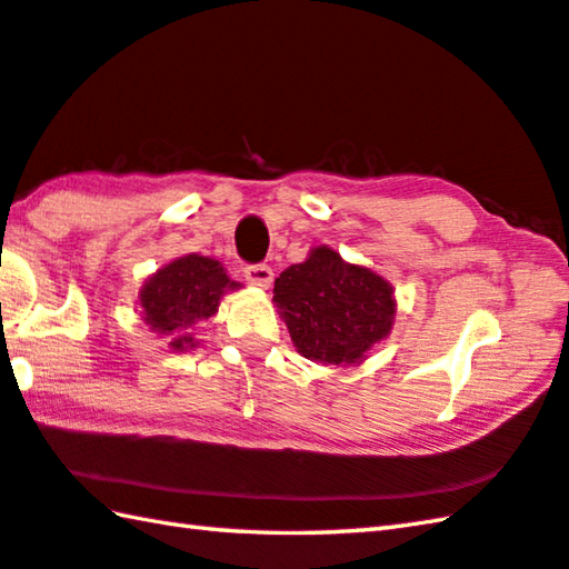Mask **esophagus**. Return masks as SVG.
Segmentation results:
<instances>
[{"label":"esophagus","instance_id":"obj_1","mask_svg":"<svg viewBox=\"0 0 569 569\" xmlns=\"http://www.w3.org/2000/svg\"><path fill=\"white\" fill-rule=\"evenodd\" d=\"M243 276H247V281L251 286H259V288H269L273 283V269L266 263H253L243 269Z\"/></svg>","mask_w":569,"mask_h":569}]
</instances>
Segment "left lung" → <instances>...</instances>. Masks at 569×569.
I'll use <instances>...</instances> for the list:
<instances>
[{"label": "left lung", "instance_id": "left-lung-1", "mask_svg": "<svg viewBox=\"0 0 569 569\" xmlns=\"http://www.w3.org/2000/svg\"><path fill=\"white\" fill-rule=\"evenodd\" d=\"M273 303L296 350L320 365H362L397 318L392 283L326 243L276 278Z\"/></svg>", "mask_w": 569, "mask_h": 569}]
</instances>
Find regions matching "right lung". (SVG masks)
<instances>
[{"mask_svg": "<svg viewBox=\"0 0 569 569\" xmlns=\"http://www.w3.org/2000/svg\"><path fill=\"white\" fill-rule=\"evenodd\" d=\"M239 288L241 283L231 281L219 259L199 253L177 256L142 283L140 316L150 332L167 338L174 352H187L199 348L194 338L199 322L217 316L221 298Z\"/></svg>", "mask_w": 569, "mask_h": 569, "instance_id": "1", "label": "right lung"}]
</instances>
